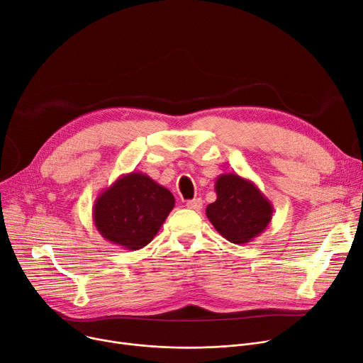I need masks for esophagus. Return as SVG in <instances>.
<instances>
[{"label":"esophagus","instance_id":"esophagus-1","mask_svg":"<svg viewBox=\"0 0 363 363\" xmlns=\"http://www.w3.org/2000/svg\"><path fill=\"white\" fill-rule=\"evenodd\" d=\"M186 207H188V208H191V210H196V211H199V210H201V208H203V200H201V199L189 200V201H186Z\"/></svg>","mask_w":363,"mask_h":363}]
</instances>
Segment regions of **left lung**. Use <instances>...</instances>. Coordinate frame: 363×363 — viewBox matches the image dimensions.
<instances>
[{
	"instance_id": "8db88e82",
	"label": "left lung",
	"mask_w": 363,
	"mask_h": 363,
	"mask_svg": "<svg viewBox=\"0 0 363 363\" xmlns=\"http://www.w3.org/2000/svg\"><path fill=\"white\" fill-rule=\"evenodd\" d=\"M217 199L206 214L214 229L229 242L248 244L272 222L273 204L259 188L238 174H222L214 184Z\"/></svg>"
}]
</instances>
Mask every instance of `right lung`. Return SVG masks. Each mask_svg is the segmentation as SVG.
I'll return each mask as SVG.
<instances>
[{
    "instance_id": "obj_1",
    "label": "right lung",
    "mask_w": 363,
    "mask_h": 363,
    "mask_svg": "<svg viewBox=\"0 0 363 363\" xmlns=\"http://www.w3.org/2000/svg\"><path fill=\"white\" fill-rule=\"evenodd\" d=\"M172 192L149 175H121L93 206V223L108 242L137 251L150 244L172 211Z\"/></svg>"
}]
</instances>
